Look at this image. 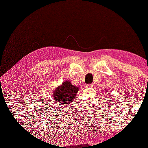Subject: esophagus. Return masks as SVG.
<instances>
[{"label": "esophagus", "instance_id": "esophagus-1", "mask_svg": "<svg viewBox=\"0 0 148 148\" xmlns=\"http://www.w3.org/2000/svg\"><path fill=\"white\" fill-rule=\"evenodd\" d=\"M93 86L92 84H86L85 85V88H92Z\"/></svg>", "mask_w": 148, "mask_h": 148}]
</instances>
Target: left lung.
<instances>
[{"label": "left lung", "mask_w": 148, "mask_h": 148, "mask_svg": "<svg viewBox=\"0 0 148 148\" xmlns=\"http://www.w3.org/2000/svg\"><path fill=\"white\" fill-rule=\"evenodd\" d=\"M106 90H107V89H106ZM106 90H105V91H106ZM107 91H108V90H107ZM106 92H107V91H106ZM107 93H108V94H109V92H107Z\"/></svg>", "instance_id": "obj_1"}]
</instances>
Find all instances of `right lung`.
I'll list each match as a JSON object with an SVG mask.
<instances>
[{"mask_svg":"<svg viewBox=\"0 0 148 148\" xmlns=\"http://www.w3.org/2000/svg\"><path fill=\"white\" fill-rule=\"evenodd\" d=\"M78 90V87L74 86L69 80H66L54 89L53 97L59 105H69L74 100Z\"/></svg>","mask_w":148,"mask_h":148,"instance_id":"add662e5","label":"right lung"}]
</instances>
